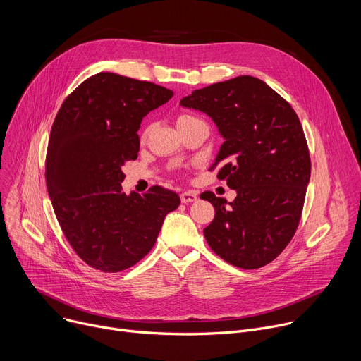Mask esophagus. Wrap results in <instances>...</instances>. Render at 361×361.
I'll return each mask as SVG.
<instances>
[{
  "mask_svg": "<svg viewBox=\"0 0 361 361\" xmlns=\"http://www.w3.org/2000/svg\"><path fill=\"white\" fill-rule=\"evenodd\" d=\"M198 200V193L195 190H185L180 193V201L183 204H188V202H193Z\"/></svg>",
  "mask_w": 361,
  "mask_h": 361,
  "instance_id": "34e87169",
  "label": "esophagus"
}]
</instances>
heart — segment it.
<instances>
[{
    "label": "heart",
    "mask_w": 361,
    "mask_h": 361,
    "mask_svg": "<svg viewBox=\"0 0 361 361\" xmlns=\"http://www.w3.org/2000/svg\"><path fill=\"white\" fill-rule=\"evenodd\" d=\"M193 118H195V117L188 116V114H182V116H179V117H178V123H176V124L185 123V121H190V120H193ZM147 133H149V128H145V130H143V133H142V140H145L146 135H147Z\"/></svg>",
    "instance_id": "1"
}]
</instances>
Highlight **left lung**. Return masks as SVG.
Instances as JSON below:
<instances>
[{"mask_svg":"<svg viewBox=\"0 0 361 361\" xmlns=\"http://www.w3.org/2000/svg\"><path fill=\"white\" fill-rule=\"evenodd\" d=\"M180 104L208 114L224 137L209 168L237 190L233 202L201 193L215 208L204 235L211 250L241 269L279 256L299 226L311 176L302 124L263 80L243 75L195 90Z\"/></svg>","mask_w":361,"mask_h":361,"instance_id":"obj_1","label":"left lung"}]
</instances>
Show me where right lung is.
Wrapping results in <instances>:
<instances>
[{"instance_id":"obj_1","label":"right lung","mask_w":361,"mask_h":361,"mask_svg":"<svg viewBox=\"0 0 361 361\" xmlns=\"http://www.w3.org/2000/svg\"><path fill=\"white\" fill-rule=\"evenodd\" d=\"M172 97L152 82L101 72L66 97L53 121L49 197L75 253L97 270L116 273L140 262L180 204L178 193L159 185L130 197L121 186V168L140 149L143 117Z\"/></svg>"}]
</instances>
